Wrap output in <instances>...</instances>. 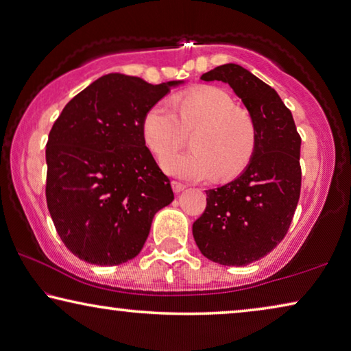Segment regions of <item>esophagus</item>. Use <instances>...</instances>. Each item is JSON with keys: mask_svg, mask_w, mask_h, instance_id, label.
I'll use <instances>...</instances> for the list:
<instances>
[{"mask_svg": "<svg viewBox=\"0 0 351 351\" xmlns=\"http://www.w3.org/2000/svg\"><path fill=\"white\" fill-rule=\"evenodd\" d=\"M171 189H173L175 193H181L186 189V186L181 184V182H178V181H171Z\"/></svg>", "mask_w": 351, "mask_h": 351, "instance_id": "34e87169", "label": "esophagus"}]
</instances>
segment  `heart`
<instances>
[{
	"label": "heart",
	"mask_w": 351,
	"mask_h": 351,
	"mask_svg": "<svg viewBox=\"0 0 351 351\" xmlns=\"http://www.w3.org/2000/svg\"><path fill=\"white\" fill-rule=\"evenodd\" d=\"M196 129L189 154L168 153L184 139V130ZM142 138L160 160L165 173L187 181L232 180L250 164L257 148V129L247 112L237 108L227 91L202 86L146 110Z\"/></svg>",
	"instance_id": "b5f03b06"
}]
</instances>
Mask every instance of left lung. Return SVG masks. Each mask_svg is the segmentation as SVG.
I'll return each instance as SVG.
<instances>
[{"label": "left lung", "instance_id": "1", "mask_svg": "<svg viewBox=\"0 0 351 351\" xmlns=\"http://www.w3.org/2000/svg\"><path fill=\"white\" fill-rule=\"evenodd\" d=\"M200 80L227 83L241 99L257 129V148L233 181L206 191L193 239L214 263L245 266L269 254L289 232L301 191V137L279 94L243 66L222 64Z\"/></svg>", "mask_w": 351, "mask_h": 351}]
</instances>
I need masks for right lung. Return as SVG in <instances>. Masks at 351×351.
<instances>
[{
	"mask_svg": "<svg viewBox=\"0 0 351 351\" xmlns=\"http://www.w3.org/2000/svg\"><path fill=\"white\" fill-rule=\"evenodd\" d=\"M184 80L151 85L113 72L67 102L49 134L47 206L61 241L83 261L113 266L143 249L154 214L173 202L142 138L146 110Z\"/></svg>",
	"mask_w": 351,
	"mask_h": 351,
	"instance_id": "obj_1",
	"label": "right lung"
}]
</instances>
